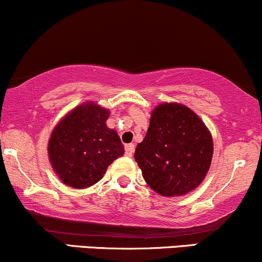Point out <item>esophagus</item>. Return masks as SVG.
<instances>
[{"instance_id":"1","label":"esophagus","mask_w":262,"mask_h":262,"mask_svg":"<svg viewBox=\"0 0 262 262\" xmlns=\"http://www.w3.org/2000/svg\"><path fill=\"white\" fill-rule=\"evenodd\" d=\"M134 151H135V146L132 145V143H128V145L125 146V155H126V156L131 157L132 155H134Z\"/></svg>"}]
</instances>
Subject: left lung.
Here are the masks:
<instances>
[{
    "label": "left lung",
    "instance_id": "left-lung-1",
    "mask_svg": "<svg viewBox=\"0 0 262 262\" xmlns=\"http://www.w3.org/2000/svg\"><path fill=\"white\" fill-rule=\"evenodd\" d=\"M212 152L210 132L195 112L179 103H162L151 114L135 160L154 191L162 196H181L201 184Z\"/></svg>",
    "mask_w": 262,
    "mask_h": 262
}]
</instances>
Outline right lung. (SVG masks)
<instances>
[{
	"instance_id": "right-lung-1",
	"label": "right lung",
	"mask_w": 262,
	"mask_h": 262,
	"mask_svg": "<svg viewBox=\"0 0 262 262\" xmlns=\"http://www.w3.org/2000/svg\"><path fill=\"white\" fill-rule=\"evenodd\" d=\"M110 112L96 103L72 110L53 130L49 157L69 186L83 188L102 179L110 165L125 152L115 130L106 126Z\"/></svg>"
}]
</instances>
